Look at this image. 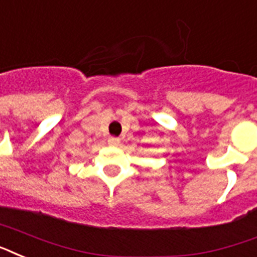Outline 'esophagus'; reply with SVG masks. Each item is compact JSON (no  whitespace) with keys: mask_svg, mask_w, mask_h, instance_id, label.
I'll use <instances>...</instances> for the list:
<instances>
[{"mask_svg":"<svg viewBox=\"0 0 257 257\" xmlns=\"http://www.w3.org/2000/svg\"><path fill=\"white\" fill-rule=\"evenodd\" d=\"M107 143H109V146H118L120 144V139L118 137H109V140H107Z\"/></svg>","mask_w":257,"mask_h":257,"instance_id":"34e87169","label":"esophagus"}]
</instances>
